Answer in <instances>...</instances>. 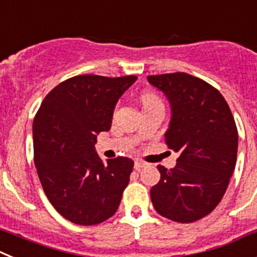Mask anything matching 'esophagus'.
Returning a JSON list of instances; mask_svg holds the SVG:
<instances>
[{
  "mask_svg": "<svg viewBox=\"0 0 257 257\" xmlns=\"http://www.w3.org/2000/svg\"><path fill=\"white\" fill-rule=\"evenodd\" d=\"M145 166H146V163L142 162V160H136V162H135V169H136V171H140V169L144 168Z\"/></svg>",
  "mask_w": 257,
  "mask_h": 257,
  "instance_id": "34e87169",
  "label": "esophagus"
}]
</instances>
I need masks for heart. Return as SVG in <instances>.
Instances as JSON below:
<instances>
[{
    "mask_svg": "<svg viewBox=\"0 0 257 257\" xmlns=\"http://www.w3.org/2000/svg\"><path fill=\"white\" fill-rule=\"evenodd\" d=\"M142 103H144V107L153 106V104L160 103V99L156 97L155 94H151V93H146V94L142 97Z\"/></svg>",
    "mask_w": 257,
    "mask_h": 257,
    "instance_id": "heart-1",
    "label": "heart"
}]
</instances>
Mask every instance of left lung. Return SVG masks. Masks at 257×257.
Listing matches in <instances>:
<instances>
[{
    "label": "left lung",
    "mask_w": 257,
    "mask_h": 257,
    "mask_svg": "<svg viewBox=\"0 0 257 257\" xmlns=\"http://www.w3.org/2000/svg\"><path fill=\"white\" fill-rule=\"evenodd\" d=\"M171 104L166 132L169 149L180 153L175 168L158 166L151 187L156 212L176 222H194L221 202L236 162L238 131L221 93L185 72L147 76Z\"/></svg>",
    "instance_id": "obj_1"
}]
</instances>
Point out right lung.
Listing matches in <instances>:
<instances>
[{
    "label": "right lung",
    "instance_id": "1",
    "mask_svg": "<svg viewBox=\"0 0 257 257\" xmlns=\"http://www.w3.org/2000/svg\"><path fill=\"white\" fill-rule=\"evenodd\" d=\"M136 76L79 75L45 97L33 120V154L42 189L64 218L95 225L115 215L135 162L103 160L97 135L110 131L115 106Z\"/></svg>",
    "mask_w": 257,
    "mask_h": 257
}]
</instances>
